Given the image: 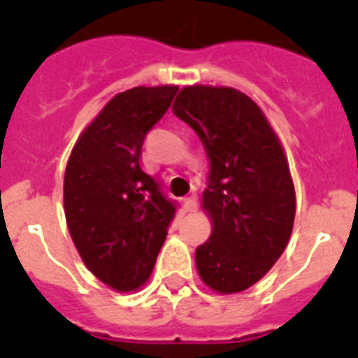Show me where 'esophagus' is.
<instances>
[{
  "instance_id": "34e87169",
  "label": "esophagus",
  "mask_w": 358,
  "mask_h": 358,
  "mask_svg": "<svg viewBox=\"0 0 358 358\" xmlns=\"http://www.w3.org/2000/svg\"><path fill=\"white\" fill-rule=\"evenodd\" d=\"M182 206H185L186 211H189V213H192V211L197 210V199H195V197H186L185 201H182Z\"/></svg>"
}]
</instances>
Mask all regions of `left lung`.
I'll return each instance as SVG.
<instances>
[{
    "instance_id": "8db88e82",
    "label": "left lung",
    "mask_w": 358,
    "mask_h": 358,
    "mask_svg": "<svg viewBox=\"0 0 358 358\" xmlns=\"http://www.w3.org/2000/svg\"><path fill=\"white\" fill-rule=\"evenodd\" d=\"M172 110L197 132L210 161L202 210L213 226L195 251L197 273L215 292H242L289 243L296 215L289 161L260 107L242 91L186 85Z\"/></svg>"
}]
</instances>
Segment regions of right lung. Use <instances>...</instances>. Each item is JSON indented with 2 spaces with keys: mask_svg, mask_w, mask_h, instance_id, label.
Instances as JSON below:
<instances>
[{
  "mask_svg": "<svg viewBox=\"0 0 358 358\" xmlns=\"http://www.w3.org/2000/svg\"><path fill=\"white\" fill-rule=\"evenodd\" d=\"M177 85L118 93L84 129L64 173V213L85 267L118 292L145 285L176 204L140 164L145 136L169 110Z\"/></svg>",
  "mask_w": 358,
  "mask_h": 358,
  "instance_id": "right-lung-1",
  "label": "right lung"
}]
</instances>
